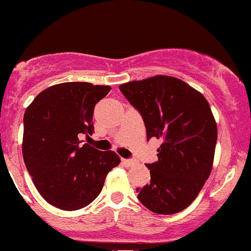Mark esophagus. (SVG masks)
Listing matches in <instances>:
<instances>
[{"instance_id": "obj_1", "label": "esophagus", "mask_w": 251, "mask_h": 251, "mask_svg": "<svg viewBox=\"0 0 251 251\" xmlns=\"http://www.w3.org/2000/svg\"><path fill=\"white\" fill-rule=\"evenodd\" d=\"M123 164L125 166H132L134 164V160H132V159H123Z\"/></svg>"}]
</instances>
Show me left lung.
I'll return each instance as SVG.
<instances>
[{"label":"left lung","mask_w":251,"mask_h":251,"mask_svg":"<svg viewBox=\"0 0 251 251\" xmlns=\"http://www.w3.org/2000/svg\"><path fill=\"white\" fill-rule=\"evenodd\" d=\"M142 114L148 140L162 139L158 160L146 164L151 180L137 189L150 211L177 214L196 200L212 170L217 125L201 92L169 75H155L119 86Z\"/></svg>","instance_id":"obj_1"}]
</instances>
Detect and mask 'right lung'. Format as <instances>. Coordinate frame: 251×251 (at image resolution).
Instances as JSON below:
<instances>
[{
  "label": "right lung",
  "mask_w": 251,
  "mask_h": 251,
  "mask_svg": "<svg viewBox=\"0 0 251 251\" xmlns=\"http://www.w3.org/2000/svg\"><path fill=\"white\" fill-rule=\"evenodd\" d=\"M109 86L63 82L46 88L24 117L22 154L34 185L55 208L74 211L101 192L106 176L119 165L113 151H99L82 137L93 134L96 103Z\"/></svg>",
  "instance_id": "obj_1"
}]
</instances>
